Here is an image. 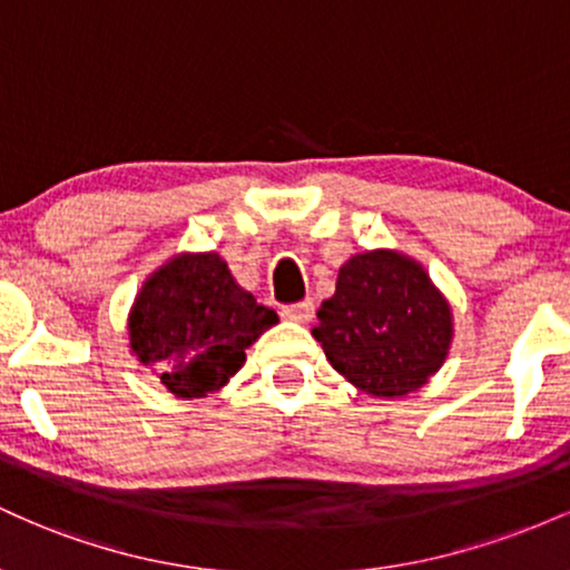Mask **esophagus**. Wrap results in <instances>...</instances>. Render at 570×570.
Returning a JSON list of instances; mask_svg holds the SVG:
<instances>
[{
    "mask_svg": "<svg viewBox=\"0 0 570 570\" xmlns=\"http://www.w3.org/2000/svg\"><path fill=\"white\" fill-rule=\"evenodd\" d=\"M313 299H299V303H292V305H284L281 307V316L289 318V322H297V324H305L313 318Z\"/></svg>",
    "mask_w": 570,
    "mask_h": 570,
    "instance_id": "obj_1",
    "label": "esophagus"
}]
</instances>
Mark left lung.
I'll use <instances>...</instances> for the list:
<instances>
[{
    "instance_id": "1",
    "label": "left lung",
    "mask_w": 570,
    "mask_h": 570,
    "mask_svg": "<svg viewBox=\"0 0 570 570\" xmlns=\"http://www.w3.org/2000/svg\"><path fill=\"white\" fill-rule=\"evenodd\" d=\"M313 337L345 381L372 396L417 391L448 358L453 313L421 263L391 252L353 254Z\"/></svg>"
}]
</instances>
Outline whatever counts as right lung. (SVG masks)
<instances>
[{
	"mask_svg": "<svg viewBox=\"0 0 570 570\" xmlns=\"http://www.w3.org/2000/svg\"><path fill=\"white\" fill-rule=\"evenodd\" d=\"M273 324L276 311L240 289L217 252L176 254L136 294L130 353L174 396L198 399L230 381L248 345Z\"/></svg>",
	"mask_w": 570,
	"mask_h": 570,
	"instance_id": "1",
	"label": "right lung"
}]
</instances>
